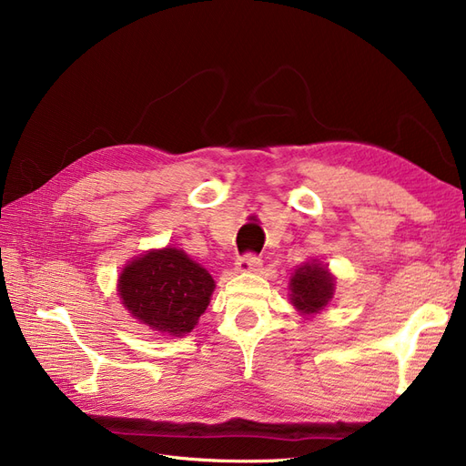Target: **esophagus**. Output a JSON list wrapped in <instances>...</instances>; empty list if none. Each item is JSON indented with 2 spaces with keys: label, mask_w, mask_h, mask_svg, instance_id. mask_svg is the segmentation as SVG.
<instances>
[{
  "label": "esophagus",
  "mask_w": 466,
  "mask_h": 466,
  "mask_svg": "<svg viewBox=\"0 0 466 466\" xmlns=\"http://www.w3.org/2000/svg\"><path fill=\"white\" fill-rule=\"evenodd\" d=\"M260 266H262V260L257 255H245L241 258H237L235 270L241 272V274H248V272L260 270Z\"/></svg>",
  "instance_id": "34e87169"
}]
</instances>
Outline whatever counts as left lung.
I'll return each instance as SVG.
<instances>
[{
  "label": "left lung",
  "instance_id": "8db88e82",
  "mask_svg": "<svg viewBox=\"0 0 466 466\" xmlns=\"http://www.w3.org/2000/svg\"><path fill=\"white\" fill-rule=\"evenodd\" d=\"M336 279L329 272V266H322L317 260L298 266L289 281V299L293 307L303 315L320 313L334 295Z\"/></svg>",
  "mask_w": 466,
  "mask_h": 466
}]
</instances>
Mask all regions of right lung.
<instances>
[{"mask_svg":"<svg viewBox=\"0 0 466 466\" xmlns=\"http://www.w3.org/2000/svg\"><path fill=\"white\" fill-rule=\"evenodd\" d=\"M214 289L206 268L175 247L147 250L118 278V295L130 315L151 330L178 338L196 327Z\"/></svg>","mask_w":466,"mask_h":466,"instance_id":"right-lung-1","label":"right lung"}]
</instances>
